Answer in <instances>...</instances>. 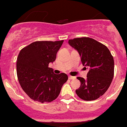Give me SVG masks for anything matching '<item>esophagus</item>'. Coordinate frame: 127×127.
Here are the masks:
<instances>
[{"label":"esophagus","instance_id":"1","mask_svg":"<svg viewBox=\"0 0 127 127\" xmlns=\"http://www.w3.org/2000/svg\"><path fill=\"white\" fill-rule=\"evenodd\" d=\"M68 79L69 80H74L75 79V76H68Z\"/></svg>","mask_w":127,"mask_h":127}]
</instances>
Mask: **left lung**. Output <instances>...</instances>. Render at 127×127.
Returning a JSON list of instances; mask_svg holds the SVG:
<instances>
[{
    "instance_id": "8db88e82",
    "label": "left lung",
    "mask_w": 127,
    "mask_h": 127,
    "mask_svg": "<svg viewBox=\"0 0 127 127\" xmlns=\"http://www.w3.org/2000/svg\"><path fill=\"white\" fill-rule=\"evenodd\" d=\"M68 43L78 51L83 65L90 69L86 80L77 77L81 85L76 90V95L85 101L97 99L106 92L112 81L113 56L105 45L90 37L69 39Z\"/></svg>"
}]
</instances>
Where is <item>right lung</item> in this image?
Listing matches in <instances>:
<instances>
[{
    "label": "right lung",
    "mask_w": 127,
    "mask_h": 127,
    "mask_svg": "<svg viewBox=\"0 0 127 127\" xmlns=\"http://www.w3.org/2000/svg\"><path fill=\"white\" fill-rule=\"evenodd\" d=\"M64 41H36L23 48L17 57L18 81L25 93L34 101L52 102L59 95L68 80L65 73L55 74L48 67L56 61Z\"/></svg>",
    "instance_id": "add662e5"
}]
</instances>
